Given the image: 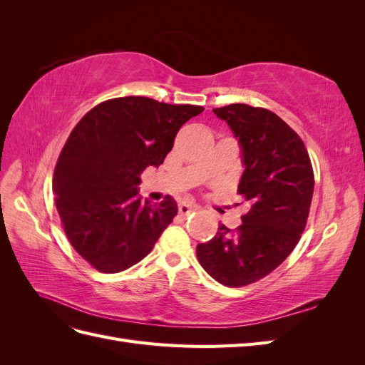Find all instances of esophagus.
I'll return each instance as SVG.
<instances>
[{"label": "esophagus", "instance_id": "1", "mask_svg": "<svg viewBox=\"0 0 365 365\" xmlns=\"http://www.w3.org/2000/svg\"><path fill=\"white\" fill-rule=\"evenodd\" d=\"M196 205H190V204H180V207H178V212H180V215L181 216H187V215H190V213H193V212H196Z\"/></svg>", "mask_w": 365, "mask_h": 365}]
</instances>
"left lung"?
Segmentation results:
<instances>
[{"mask_svg":"<svg viewBox=\"0 0 365 365\" xmlns=\"http://www.w3.org/2000/svg\"><path fill=\"white\" fill-rule=\"evenodd\" d=\"M242 149L244 173L237 193L248 212L231 231L196 247L201 267L230 288L263 279L289 256L307 222L314 170L304 143L284 121L263 108L233 103L213 109Z\"/></svg>","mask_w":365,"mask_h":365,"instance_id":"1","label":"left lung"}]
</instances>
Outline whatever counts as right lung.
Segmentation results:
<instances>
[{
	"label": "right lung",
	"mask_w": 365,
	"mask_h": 365,
	"mask_svg": "<svg viewBox=\"0 0 365 365\" xmlns=\"http://www.w3.org/2000/svg\"><path fill=\"white\" fill-rule=\"evenodd\" d=\"M204 111L129 96L88 111L65 143L53 193L73 248L97 271L114 274L145 259L178 213L172 196L141 201L140 175L158 168L180 128Z\"/></svg>",
	"instance_id": "add662e5"
}]
</instances>
